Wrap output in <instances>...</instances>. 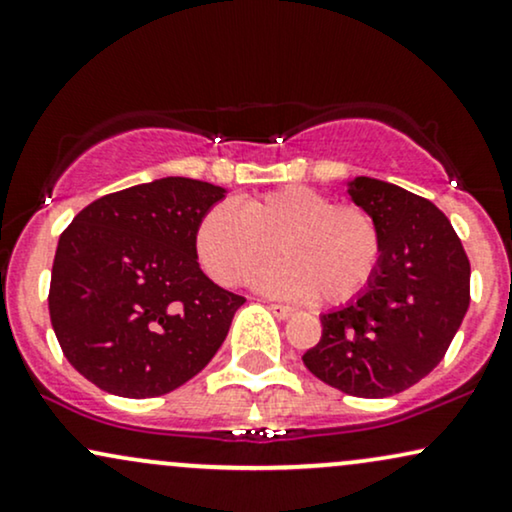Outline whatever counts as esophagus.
Segmentation results:
<instances>
[{
    "label": "esophagus",
    "instance_id": "1",
    "mask_svg": "<svg viewBox=\"0 0 512 512\" xmlns=\"http://www.w3.org/2000/svg\"><path fill=\"white\" fill-rule=\"evenodd\" d=\"M268 308L273 311L275 318H280V320H287V318H292V315H294V308H289L285 304H270Z\"/></svg>",
    "mask_w": 512,
    "mask_h": 512
}]
</instances>
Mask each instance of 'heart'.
I'll return each instance as SVG.
<instances>
[{"mask_svg": "<svg viewBox=\"0 0 512 512\" xmlns=\"http://www.w3.org/2000/svg\"><path fill=\"white\" fill-rule=\"evenodd\" d=\"M282 258L256 275L270 294L313 299L339 306L361 296L382 263L377 220L356 204H334L327 194L287 185L246 199L242 208L211 206L194 230L201 268L218 285H239L268 261Z\"/></svg>", "mask_w": 512, "mask_h": 512, "instance_id": "b5f03b06", "label": "heart"}]
</instances>
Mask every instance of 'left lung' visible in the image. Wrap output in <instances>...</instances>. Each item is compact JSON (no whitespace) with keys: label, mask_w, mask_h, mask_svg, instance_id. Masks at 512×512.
Wrapping results in <instances>:
<instances>
[{"label":"left lung","mask_w":512,"mask_h":512,"mask_svg":"<svg viewBox=\"0 0 512 512\" xmlns=\"http://www.w3.org/2000/svg\"><path fill=\"white\" fill-rule=\"evenodd\" d=\"M349 194L380 225L382 263L356 301L320 318L304 365L344 394L384 399L446 356L470 306V261L432 201L375 178H353Z\"/></svg>","instance_id":"8db88e82"}]
</instances>
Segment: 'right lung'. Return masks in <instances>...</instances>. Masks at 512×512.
I'll use <instances>...</instances> for the list:
<instances>
[{
	"instance_id": "add662e5",
	"label": "right lung",
	"mask_w": 512,
	"mask_h": 512,
	"mask_svg": "<svg viewBox=\"0 0 512 512\" xmlns=\"http://www.w3.org/2000/svg\"><path fill=\"white\" fill-rule=\"evenodd\" d=\"M225 189L161 178L85 206L56 246L49 318L63 356L99 389L151 399L192 380L244 296L201 273L194 230Z\"/></svg>"
}]
</instances>
